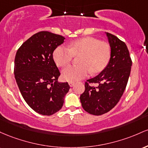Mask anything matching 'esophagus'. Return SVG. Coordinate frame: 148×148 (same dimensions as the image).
I'll return each instance as SVG.
<instances>
[{
	"mask_svg": "<svg viewBox=\"0 0 148 148\" xmlns=\"http://www.w3.org/2000/svg\"><path fill=\"white\" fill-rule=\"evenodd\" d=\"M69 84L70 87H73V86L75 85V82H69Z\"/></svg>",
	"mask_w": 148,
	"mask_h": 148,
	"instance_id": "esophagus-1",
	"label": "esophagus"
}]
</instances>
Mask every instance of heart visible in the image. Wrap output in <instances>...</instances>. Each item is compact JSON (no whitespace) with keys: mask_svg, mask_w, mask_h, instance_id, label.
I'll use <instances>...</instances> for the list:
<instances>
[{"mask_svg":"<svg viewBox=\"0 0 148 148\" xmlns=\"http://www.w3.org/2000/svg\"><path fill=\"white\" fill-rule=\"evenodd\" d=\"M74 56H79L78 65L67 66L61 73L62 78L69 82L84 78L89 72L96 74L103 71L110 60V47L95 38L85 37L71 42L69 48L59 46L53 53L56 65L61 67L69 64Z\"/></svg>","mask_w":148,"mask_h":148,"instance_id":"1","label":"heart"}]
</instances>
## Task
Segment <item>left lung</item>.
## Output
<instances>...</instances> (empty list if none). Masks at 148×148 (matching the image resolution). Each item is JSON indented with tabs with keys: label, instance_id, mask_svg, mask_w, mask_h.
Masks as SVG:
<instances>
[{
	"label": "left lung",
	"instance_id": "1",
	"mask_svg": "<svg viewBox=\"0 0 148 148\" xmlns=\"http://www.w3.org/2000/svg\"><path fill=\"white\" fill-rule=\"evenodd\" d=\"M110 47V58L106 67L96 77L87 79L79 99L84 110L101 115L117 105L127 87L132 61L126 44L114 35L105 33ZM89 83H96L97 87Z\"/></svg>",
	"mask_w": 148,
	"mask_h": 148
}]
</instances>
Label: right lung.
<instances>
[{
    "label": "right lung",
    "instance_id": "right-lung-1",
    "mask_svg": "<svg viewBox=\"0 0 148 148\" xmlns=\"http://www.w3.org/2000/svg\"><path fill=\"white\" fill-rule=\"evenodd\" d=\"M64 40L60 35L38 32L21 45L14 59V77L21 95L42 115L60 110L69 91L68 82L57 81L60 72L53 59V52Z\"/></svg>",
    "mask_w": 148,
    "mask_h": 148
}]
</instances>
